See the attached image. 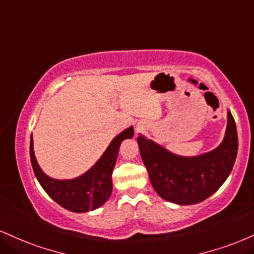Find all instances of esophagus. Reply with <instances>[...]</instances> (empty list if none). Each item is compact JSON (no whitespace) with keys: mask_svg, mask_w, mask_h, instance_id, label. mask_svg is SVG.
I'll list each match as a JSON object with an SVG mask.
<instances>
[{"mask_svg":"<svg viewBox=\"0 0 254 254\" xmlns=\"http://www.w3.org/2000/svg\"><path fill=\"white\" fill-rule=\"evenodd\" d=\"M140 130H143V127L142 125H138V127H137V131H140Z\"/></svg>","mask_w":254,"mask_h":254,"instance_id":"1","label":"esophagus"}]
</instances>
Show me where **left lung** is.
Segmentation results:
<instances>
[{
    "mask_svg": "<svg viewBox=\"0 0 254 254\" xmlns=\"http://www.w3.org/2000/svg\"><path fill=\"white\" fill-rule=\"evenodd\" d=\"M137 142L152 187L162 198L177 204L198 203L214 194L232 172L238 152L237 127L230 111L222 143L201 156H177L143 136Z\"/></svg>",
    "mask_w": 254,
    "mask_h": 254,
    "instance_id": "left-lung-1",
    "label": "left lung"
}]
</instances>
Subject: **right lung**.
<instances>
[{
  "label": "right lung",
  "instance_id": "right-lung-1",
  "mask_svg": "<svg viewBox=\"0 0 254 254\" xmlns=\"http://www.w3.org/2000/svg\"><path fill=\"white\" fill-rule=\"evenodd\" d=\"M133 127H130L119 133L104 152L100 160L85 173L73 180H54L40 169L33 150L30 137V162L41 187L64 208L74 213H84L103 206L112 193V172L117 160L119 145L125 138H132Z\"/></svg>",
  "mask_w": 254,
  "mask_h": 254
}]
</instances>
